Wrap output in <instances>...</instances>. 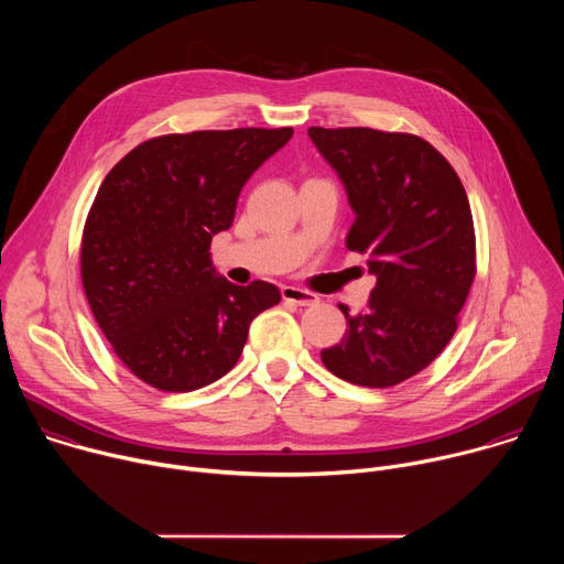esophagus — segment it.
Returning <instances> with one entry per match:
<instances>
[{
    "mask_svg": "<svg viewBox=\"0 0 564 564\" xmlns=\"http://www.w3.org/2000/svg\"><path fill=\"white\" fill-rule=\"evenodd\" d=\"M281 296H283V301H290L296 305H316L318 303V296L314 292H307V290H301L294 285H283Z\"/></svg>",
    "mask_w": 564,
    "mask_h": 564,
    "instance_id": "esophagus-1",
    "label": "esophagus"
}]
</instances>
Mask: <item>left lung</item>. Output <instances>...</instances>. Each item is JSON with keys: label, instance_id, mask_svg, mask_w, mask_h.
<instances>
[{"label": "left lung", "instance_id": "1", "mask_svg": "<svg viewBox=\"0 0 564 564\" xmlns=\"http://www.w3.org/2000/svg\"><path fill=\"white\" fill-rule=\"evenodd\" d=\"M307 135L355 214L346 246L368 254L377 279L366 312L339 305L348 330L321 361L344 381L388 388L424 370L455 335L475 276L470 205L448 160L417 135L366 127Z\"/></svg>", "mask_w": 564, "mask_h": 564}]
</instances>
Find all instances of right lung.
Listing matches in <instances>:
<instances>
[{"label":"right lung","mask_w":564,"mask_h":564,"mask_svg":"<svg viewBox=\"0 0 564 564\" xmlns=\"http://www.w3.org/2000/svg\"><path fill=\"white\" fill-rule=\"evenodd\" d=\"M292 129L160 135L107 174L83 236V285L100 330L144 383L189 392L227 375L250 324L281 301L276 285L240 288L212 263L240 189Z\"/></svg>","instance_id":"obj_1"}]
</instances>
